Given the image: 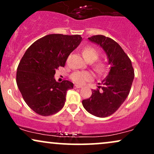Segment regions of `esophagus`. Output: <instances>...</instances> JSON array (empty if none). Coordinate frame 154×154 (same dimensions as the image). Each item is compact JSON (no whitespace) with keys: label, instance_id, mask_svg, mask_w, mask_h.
Here are the masks:
<instances>
[{"label":"esophagus","instance_id":"esophagus-1","mask_svg":"<svg viewBox=\"0 0 154 154\" xmlns=\"http://www.w3.org/2000/svg\"><path fill=\"white\" fill-rule=\"evenodd\" d=\"M82 88V86L79 85H74V88Z\"/></svg>","mask_w":154,"mask_h":154}]
</instances>
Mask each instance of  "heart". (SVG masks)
<instances>
[{"label": "heart", "mask_w": 154, "mask_h": 154, "mask_svg": "<svg viewBox=\"0 0 154 154\" xmlns=\"http://www.w3.org/2000/svg\"><path fill=\"white\" fill-rule=\"evenodd\" d=\"M82 55L86 61H94L98 59L100 56L99 51L95 47L91 45H88L82 49ZM95 70L99 74H104L107 71V65L102 61H96L93 65ZM93 74L88 71H76L72 74L71 79L74 82L79 85H82L86 82L93 79Z\"/></svg>", "instance_id": "1"}]
</instances>
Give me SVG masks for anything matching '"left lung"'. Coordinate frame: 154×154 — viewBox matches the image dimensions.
<instances>
[{
    "label": "left lung",
    "mask_w": 154,
    "mask_h": 154,
    "mask_svg": "<svg viewBox=\"0 0 154 154\" xmlns=\"http://www.w3.org/2000/svg\"><path fill=\"white\" fill-rule=\"evenodd\" d=\"M88 40L105 51L111 68L107 77L98 83L100 86L92 90V95L82 100V105L90 114L106 117L114 114L128 98L135 73L131 60L116 41L101 35Z\"/></svg>",
    "instance_id": "8db88e82"
}]
</instances>
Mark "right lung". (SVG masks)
<instances>
[{
    "mask_svg": "<svg viewBox=\"0 0 154 154\" xmlns=\"http://www.w3.org/2000/svg\"><path fill=\"white\" fill-rule=\"evenodd\" d=\"M81 41L79 35H48L24 53L17 67V84L25 103L35 113L50 116L63 107L66 91L74 85L68 80L56 82L54 75Z\"/></svg>",
    "mask_w": 154,
    "mask_h": 154,
    "instance_id": "obj_1",
    "label": "right lung"
}]
</instances>
